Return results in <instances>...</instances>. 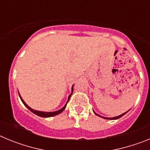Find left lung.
Returning <instances> with one entry per match:
<instances>
[{"label": "left lung", "mask_w": 150, "mask_h": 150, "mask_svg": "<svg viewBox=\"0 0 150 150\" xmlns=\"http://www.w3.org/2000/svg\"><path fill=\"white\" fill-rule=\"evenodd\" d=\"M128 111H129V110H128V111H127V112H124V113H122V114L120 115V116H115V117H112V118H107V117H104V116H100V115H98V113H96V112H94V110H93V112H95V115H97V116H100V117L104 118V119H106V120H118V119H120V118H121L122 116H124V115L125 114V113H127V112H128Z\"/></svg>", "instance_id": "8db88e82"}]
</instances>
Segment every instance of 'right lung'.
I'll return each mask as SVG.
<instances>
[{
  "instance_id": "1",
  "label": "right lung",
  "mask_w": 150,
  "mask_h": 150,
  "mask_svg": "<svg viewBox=\"0 0 150 150\" xmlns=\"http://www.w3.org/2000/svg\"><path fill=\"white\" fill-rule=\"evenodd\" d=\"M73 90H74V85H73L72 86V88H71V94L68 96V100H67V103H66V104L63 107H62V109L59 110L57 111H54V112H43V111H38V110H35L32 109V108H30V107H28V104H26V103L23 100V99L22 98V97H21L20 94H18V95H19V97H20L21 98V100L22 101V103L24 104V105L26 107H27L28 109L29 110H30L32 112H34V114L38 115V116H40V117H44V118H46V117H52V116H56V115L59 114V113H61V112H62V111L64 110L65 109L66 106H67V102L69 101V100H70V98H71V95H72L73 93Z\"/></svg>"
}]
</instances>
